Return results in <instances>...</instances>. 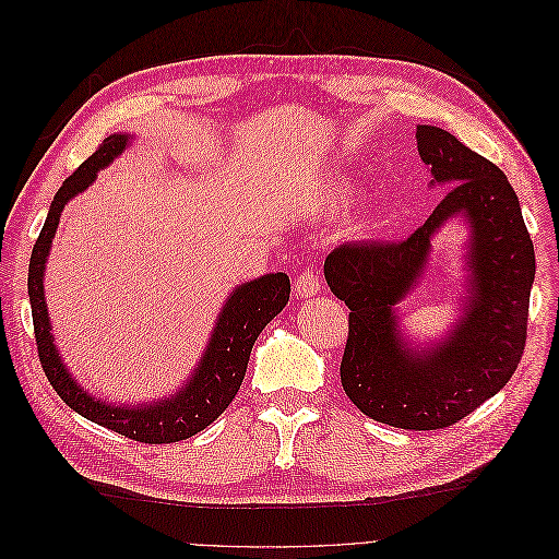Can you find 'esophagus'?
<instances>
[{
    "label": "esophagus",
    "mask_w": 559,
    "mask_h": 559,
    "mask_svg": "<svg viewBox=\"0 0 559 559\" xmlns=\"http://www.w3.org/2000/svg\"><path fill=\"white\" fill-rule=\"evenodd\" d=\"M294 292H296L298 298L317 296L321 292V277H319L317 270H312V267L302 270V273L296 280V284H294Z\"/></svg>",
    "instance_id": "obj_1"
}]
</instances>
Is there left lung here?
<instances>
[{"instance_id":"obj_1","label":"left lung","mask_w":559,"mask_h":559,"mask_svg":"<svg viewBox=\"0 0 559 559\" xmlns=\"http://www.w3.org/2000/svg\"><path fill=\"white\" fill-rule=\"evenodd\" d=\"M431 183L450 186L431 216L403 242L335 247L324 263L331 292L349 308L341 382L349 401L389 427L445 429L492 399L515 373L527 343L534 245L513 186L495 163L436 126H417ZM472 226L465 317L429 350L402 343L393 306L426 264L448 217Z\"/></svg>"}]
</instances>
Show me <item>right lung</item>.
Listing matches in <instances>:
<instances>
[{
	"label": "right lung",
	"instance_id": "right-lung-1",
	"mask_svg": "<svg viewBox=\"0 0 559 559\" xmlns=\"http://www.w3.org/2000/svg\"><path fill=\"white\" fill-rule=\"evenodd\" d=\"M128 134H109V138L97 146L95 154L79 165L74 175L67 177L56 193L46 224L39 233L37 245L32 249L29 273H27V294L32 302V321H35L37 352L44 373L56 389L58 396L70 405L72 411L95 421L99 427H107L116 433L140 443H177L195 436L222 415L230 401L238 394L245 380L249 354L259 333L282 312L289 302L292 284L284 273L263 275L253 282H247L235 289L226 306L216 319L210 345L202 354L198 368L193 370L191 380L186 382L177 394L170 399H160L146 405H116L105 403L72 380L53 345V333H50V319L44 300V270L50 242L60 222V214L67 202L88 189L97 170L107 167L128 144Z\"/></svg>",
	"mask_w": 559,
	"mask_h": 559
}]
</instances>
